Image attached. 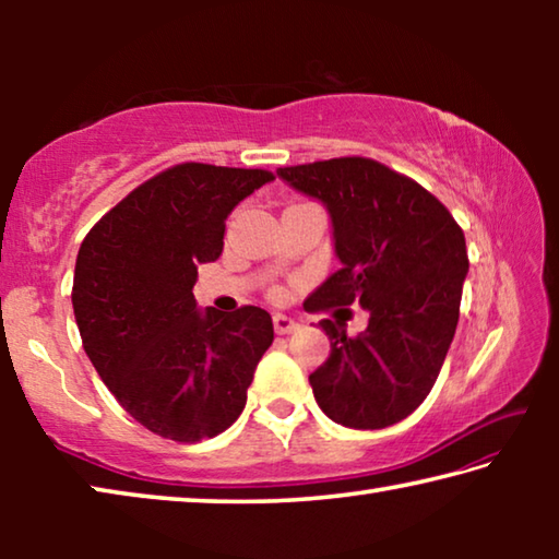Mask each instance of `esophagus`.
I'll use <instances>...</instances> for the list:
<instances>
[{
	"instance_id": "34e87169",
	"label": "esophagus",
	"mask_w": 559,
	"mask_h": 559,
	"mask_svg": "<svg viewBox=\"0 0 559 559\" xmlns=\"http://www.w3.org/2000/svg\"><path fill=\"white\" fill-rule=\"evenodd\" d=\"M273 328H276V333L278 335H288V333H293V330L298 328V323L296 320H290L288 316H273Z\"/></svg>"
}]
</instances>
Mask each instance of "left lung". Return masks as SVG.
<instances>
[{"instance_id":"left-lung-1","label":"left lung","mask_w":559,"mask_h":559,"mask_svg":"<svg viewBox=\"0 0 559 559\" xmlns=\"http://www.w3.org/2000/svg\"><path fill=\"white\" fill-rule=\"evenodd\" d=\"M333 216L335 271L302 308L323 313L359 302L365 333L320 320L330 357L310 374L316 402L349 429L402 421L431 392L459 325L466 239L429 189L370 157L278 167Z\"/></svg>"}]
</instances>
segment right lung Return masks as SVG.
<instances>
[{"instance_id": "right-lung-1", "label": "right lung", "mask_w": 559, "mask_h": 559, "mask_svg": "<svg viewBox=\"0 0 559 559\" xmlns=\"http://www.w3.org/2000/svg\"><path fill=\"white\" fill-rule=\"evenodd\" d=\"M269 169L182 163L106 212L86 234L73 273L83 349L132 419L157 437L197 443L239 419L271 316L197 310V266L216 261L226 216Z\"/></svg>"}]
</instances>
